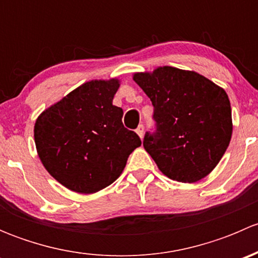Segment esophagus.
Returning <instances> with one entry per match:
<instances>
[{
    "label": "esophagus",
    "mask_w": 258,
    "mask_h": 258,
    "mask_svg": "<svg viewBox=\"0 0 258 258\" xmlns=\"http://www.w3.org/2000/svg\"><path fill=\"white\" fill-rule=\"evenodd\" d=\"M136 134L139 135L140 139H142V137H144V134H145V127H144V124H140V126L137 127V128H136Z\"/></svg>",
    "instance_id": "esophagus-1"
}]
</instances>
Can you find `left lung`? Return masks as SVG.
Instances as JSON below:
<instances>
[{
    "mask_svg": "<svg viewBox=\"0 0 258 258\" xmlns=\"http://www.w3.org/2000/svg\"><path fill=\"white\" fill-rule=\"evenodd\" d=\"M153 106L156 131L145 150L161 172L178 182H197L217 166L230 145L232 116L227 93L202 75L163 66L135 74Z\"/></svg>",
    "mask_w": 258,
    "mask_h": 258,
    "instance_id": "8db88e82",
    "label": "left lung"
}]
</instances>
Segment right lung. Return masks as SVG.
<instances>
[{"instance_id":"right-lung-1","label":"right lung","mask_w":258,"mask_h":258,"mask_svg":"<svg viewBox=\"0 0 258 258\" xmlns=\"http://www.w3.org/2000/svg\"><path fill=\"white\" fill-rule=\"evenodd\" d=\"M118 87L116 79L86 82L36 119L38 157L71 191L95 194L110 186L141 146L136 132L122 123V108L112 105Z\"/></svg>"}]
</instances>
